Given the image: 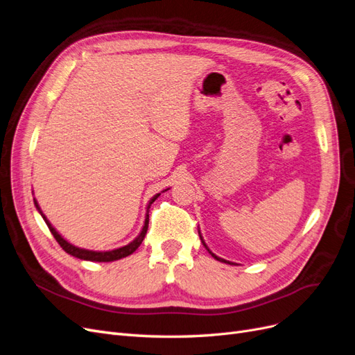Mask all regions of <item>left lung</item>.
Masks as SVG:
<instances>
[{
  "label": "left lung",
  "mask_w": 355,
  "mask_h": 355,
  "mask_svg": "<svg viewBox=\"0 0 355 355\" xmlns=\"http://www.w3.org/2000/svg\"><path fill=\"white\" fill-rule=\"evenodd\" d=\"M199 234H200V233H199ZM200 240H202V243H203V246H205V248H207V249H208V246H207V245H205V242H203V239H202V236H200ZM208 252H209V254H211V255H212V257H214V258H215V259H218V261H221V262H227V264H230V266H233V262H230V261H225V259H223V258H218V257H216V255H215V254H212V252H211V250H209V249H208Z\"/></svg>",
  "instance_id": "left-lung-1"
}]
</instances>
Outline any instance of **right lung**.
Here are the masks:
<instances>
[{
	"label": "right lung",
	"instance_id": "right-lung-1",
	"mask_svg": "<svg viewBox=\"0 0 355 355\" xmlns=\"http://www.w3.org/2000/svg\"><path fill=\"white\" fill-rule=\"evenodd\" d=\"M161 196V193H157L156 196H153L152 198V200L148 202V207H147V212H146V220H144V225H143V230H141V233L137 236L131 243H128L127 246H122V248H118V249H113V250H107V252H96V250H88V249H81V248H78V246H73V245H71L69 242H67V240H64L59 233L55 232V228L49 223V220L45 218V215L41 212V209H40V207H38V203H37V200L33 199V202H35V207H37V209L40 211V214L42 215V218H44V221H45V224L49 225V228H50V232H51V234L54 236V239L57 240V243H59L62 248H63V250L64 252H67L69 255H72V257H75V258H79V259H85V261H97V262H110V261H116V259H121V258H125V257H128V255H131L132 252H135V249L139 248L140 245H141V242H143V239H144V236H146V233H147V227H148V209H150V205Z\"/></svg>",
	"mask_w": 355,
	"mask_h": 355
}]
</instances>
